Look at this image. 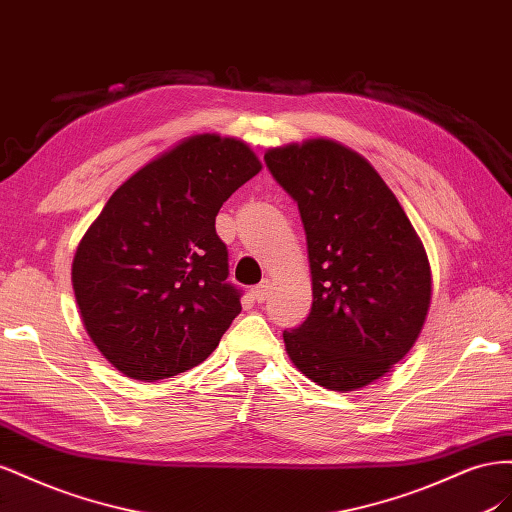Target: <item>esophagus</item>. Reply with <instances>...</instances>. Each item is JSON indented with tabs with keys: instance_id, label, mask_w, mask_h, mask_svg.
Instances as JSON below:
<instances>
[{
	"instance_id": "1",
	"label": "esophagus",
	"mask_w": 512,
	"mask_h": 512,
	"mask_svg": "<svg viewBox=\"0 0 512 512\" xmlns=\"http://www.w3.org/2000/svg\"><path fill=\"white\" fill-rule=\"evenodd\" d=\"M268 294H270V281H261L259 285H255L251 289V296L255 302H264L268 298Z\"/></svg>"
}]
</instances>
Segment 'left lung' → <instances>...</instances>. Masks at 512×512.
<instances>
[{
	"label": "left lung",
	"instance_id": "obj_1",
	"mask_svg": "<svg viewBox=\"0 0 512 512\" xmlns=\"http://www.w3.org/2000/svg\"><path fill=\"white\" fill-rule=\"evenodd\" d=\"M272 178L298 203L313 306L283 332L296 367L330 390L382 377L414 347L431 304L418 233L367 158L332 139L270 148Z\"/></svg>",
	"mask_w": 512,
	"mask_h": 512
}]
</instances>
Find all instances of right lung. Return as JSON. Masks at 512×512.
Wrapping results in <instances>:
<instances>
[{
    "label": "right lung",
    "mask_w": 512,
    "mask_h": 512,
    "mask_svg": "<svg viewBox=\"0 0 512 512\" xmlns=\"http://www.w3.org/2000/svg\"><path fill=\"white\" fill-rule=\"evenodd\" d=\"M259 171L240 139L188 137L130 175L85 231L72 289L87 334L120 373L154 382L214 352L242 311L216 214Z\"/></svg>",
    "instance_id": "1"
}]
</instances>
